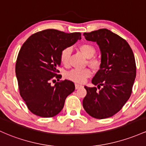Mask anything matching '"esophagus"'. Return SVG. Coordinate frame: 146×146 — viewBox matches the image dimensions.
Returning a JSON list of instances; mask_svg holds the SVG:
<instances>
[{
	"label": "esophagus",
	"instance_id": "34e87169",
	"mask_svg": "<svg viewBox=\"0 0 146 146\" xmlns=\"http://www.w3.org/2000/svg\"><path fill=\"white\" fill-rule=\"evenodd\" d=\"M75 86H76V89H79L80 87H81V86H82L81 84H77V83H76V84H75Z\"/></svg>",
	"mask_w": 146,
	"mask_h": 146
}]
</instances>
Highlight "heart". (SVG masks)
<instances>
[{"mask_svg": "<svg viewBox=\"0 0 146 146\" xmlns=\"http://www.w3.org/2000/svg\"><path fill=\"white\" fill-rule=\"evenodd\" d=\"M79 50L86 58L87 64L94 69H99L101 66V60L98 57H93L96 52V48L91 44H83L79 46ZM71 50L70 48H66L62 50L60 53V59L61 63L65 66H68L70 63V57ZM91 75L89 68H85L83 69H73L66 73V78L70 80L77 83H83L86 81Z\"/></svg>", "mask_w": 146, "mask_h": 146, "instance_id": "heart-1", "label": "heart"}]
</instances>
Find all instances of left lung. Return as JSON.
<instances>
[{
    "label": "left lung",
    "instance_id": "obj_1",
    "mask_svg": "<svg viewBox=\"0 0 146 146\" xmlns=\"http://www.w3.org/2000/svg\"><path fill=\"white\" fill-rule=\"evenodd\" d=\"M88 41H96L101 51V66L92 79L97 87L84 86L82 105L86 113L98 119L116 114L130 97L136 78L135 58L128 43L107 29L84 33Z\"/></svg>",
    "mask_w": 146,
    "mask_h": 146
}]
</instances>
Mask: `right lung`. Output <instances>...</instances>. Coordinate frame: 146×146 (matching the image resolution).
Segmentation results:
<instances>
[{"instance_id":"1","label":"right lung","mask_w":146,"mask_h":146,"mask_svg":"<svg viewBox=\"0 0 146 146\" xmlns=\"http://www.w3.org/2000/svg\"><path fill=\"white\" fill-rule=\"evenodd\" d=\"M80 39V33L48 29L31 35L21 46L16 62V76L21 96L33 113L50 118L62 111L75 84L68 80L57 82L54 86L50 82L62 78L57 67L61 64L62 50Z\"/></svg>"}]
</instances>
